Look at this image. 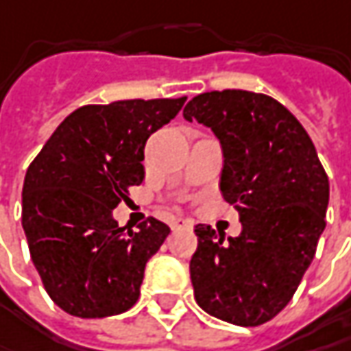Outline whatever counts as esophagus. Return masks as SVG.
Here are the masks:
<instances>
[{
	"mask_svg": "<svg viewBox=\"0 0 351 351\" xmlns=\"http://www.w3.org/2000/svg\"><path fill=\"white\" fill-rule=\"evenodd\" d=\"M171 228L173 230H191L192 221L189 218H173L171 220Z\"/></svg>",
	"mask_w": 351,
	"mask_h": 351,
	"instance_id": "esophagus-1",
	"label": "esophagus"
}]
</instances>
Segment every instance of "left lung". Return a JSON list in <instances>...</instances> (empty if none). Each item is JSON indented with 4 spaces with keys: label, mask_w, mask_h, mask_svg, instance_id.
<instances>
[{
    "label": "left lung",
    "mask_w": 351,
    "mask_h": 351,
    "mask_svg": "<svg viewBox=\"0 0 351 351\" xmlns=\"http://www.w3.org/2000/svg\"><path fill=\"white\" fill-rule=\"evenodd\" d=\"M182 115L220 139L221 196L241 221V234L228 239L206 223L194 228V298L230 324H265L289 304L313 263L326 228V171L297 117L271 96L204 92Z\"/></svg>",
    "instance_id": "8db88e82"
}]
</instances>
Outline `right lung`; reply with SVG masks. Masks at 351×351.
Instances as JSON below:
<instances>
[{
	"instance_id": "add662e5",
	"label": "right lung",
	"mask_w": 351,
	"mask_h": 351,
	"mask_svg": "<svg viewBox=\"0 0 351 351\" xmlns=\"http://www.w3.org/2000/svg\"><path fill=\"white\" fill-rule=\"evenodd\" d=\"M184 101L186 96L82 106L29 165L21 223L45 291L64 313L106 318L137 302L147 261L171 228L149 218L137 232H125L112 212L145 178L147 139Z\"/></svg>"
}]
</instances>
